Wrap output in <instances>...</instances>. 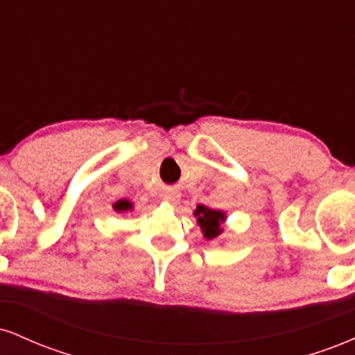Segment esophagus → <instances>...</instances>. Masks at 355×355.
<instances>
[{"instance_id":"34e87169","label":"esophagus","mask_w":355,"mask_h":355,"mask_svg":"<svg viewBox=\"0 0 355 355\" xmlns=\"http://www.w3.org/2000/svg\"><path fill=\"white\" fill-rule=\"evenodd\" d=\"M165 200H168L170 203H178V200H180V193H177V191H170V193L165 195Z\"/></svg>"}]
</instances>
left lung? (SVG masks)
Instances as JSON below:
<instances>
[{"label": "left lung", "mask_w": 355, "mask_h": 355, "mask_svg": "<svg viewBox=\"0 0 355 355\" xmlns=\"http://www.w3.org/2000/svg\"><path fill=\"white\" fill-rule=\"evenodd\" d=\"M195 217H197L198 223H200L203 235H205L209 240L215 239L217 235L222 234L220 223L225 220V215H223L220 210H214V209H209V207L198 205L197 210H195Z\"/></svg>", "instance_id": "8db88e82"}]
</instances>
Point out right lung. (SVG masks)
<instances>
[{
  "label": "right lung",
  "instance_id": "add662e5",
  "mask_svg": "<svg viewBox=\"0 0 355 355\" xmlns=\"http://www.w3.org/2000/svg\"><path fill=\"white\" fill-rule=\"evenodd\" d=\"M113 209H115L116 211H128V210H132V203H130L128 200H120L113 205Z\"/></svg>",
  "mask_w": 355,
  "mask_h": 355
}]
</instances>
